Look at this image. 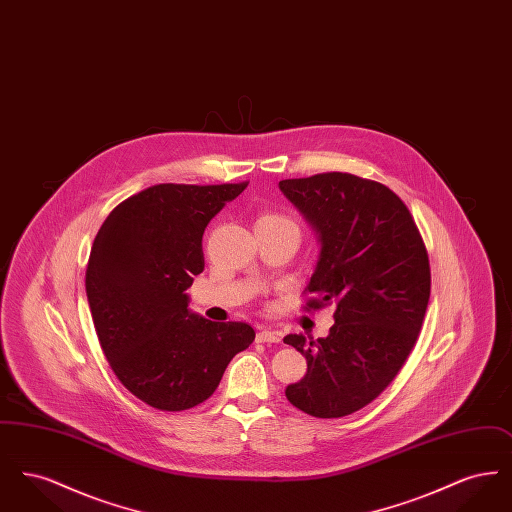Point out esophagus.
I'll use <instances>...</instances> for the list:
<instances>
[{"label":"esophagus","mask_w":512,"mask_h":512,"mask_svg":"<svg viewBox=\"0 0 512 512\" xmlns=\"http://www.w3.org/2000/svg\"><path fill=\"white\" fill-rule=\"evenodd\" d=\"M257 341L259 343H278V341H282V334L274 332V330H261L257 334Z\"/></svg>","instance_id":"1"}]
</instances>
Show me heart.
Listing matches in <instances>:
<instances>
[{
  "mask_svg": "<svg viewBox=\"0 0 512 512\" xmlns=\"http://www.w3.org/2000/svg\"><path fill=\"white\" fill-rule=\"evenodd\" d=\"M255 226H295V222L284 215H278V213H263V215H259Z\"/></svg>",
  "mask_w": 512,
  "mask_h": 512,
  "instance_id": "heart-1",
  "label": "heart"
}]
</instances>
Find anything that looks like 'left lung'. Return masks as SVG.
Returning a JSON list of instances; mask_svg holds the SVG:
<instances>
[{"label":"left lung","mask_w":512,"mask_h":512,"mask_svg":"<svg viewBox=\"0 0 512 512\" xmlns=\"http://www.w3.org/2000/svg\"><path fill=\"white\" fill-rule=\"evenodd\" d=\"M278 186L320 242L305 309L336 307L326 338H284L307 359L286 397L303 413L340 418L386 390L413 351L430 299L428 251L407 205L380 182L322 172Z\"/></svg>","instance_id":"1"}]
</instances>
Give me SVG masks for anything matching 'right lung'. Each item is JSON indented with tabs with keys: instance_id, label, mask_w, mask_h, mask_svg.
Returning a JSON list of instances; mask_svg holds the SVG:
<instances>
[{
	"instance_id": "1",
	"label": "right lung",
	"mask_w": 512,
	"mask_h": 512,
	"mask_svg": "<svg viewBox=\"0 0 512 512\" xmlns=\"http://www.w3.org/2000/svg\"><path fill=\"white\" fill-rule=\"evenodd\" d=\"M240 184H157L119 203L99 228L86 295L101 349L122 386L159 411H186L217 390L232 357L255 340L245 322L188 309L203 272V232Z\"/></svg>"
}]
</instances>
